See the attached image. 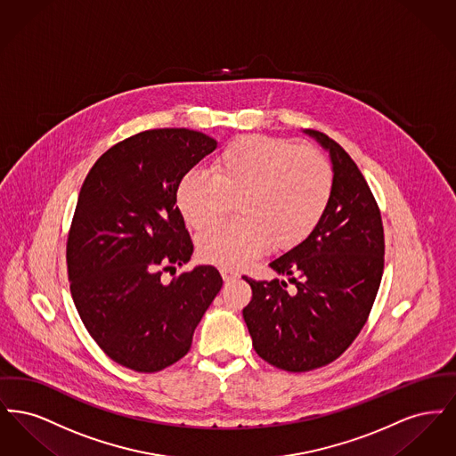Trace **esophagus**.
Wrapping results in <instances>:
<instances>
[{"label":"esophagus","instance_id":"1","mask_svg":"<svg viewBox=\"0 0 456 456\" xmlns=\"http://www.w3.org/2000/svg\"><path fill=\"white\" fill-rule=\"evenodd\" d=\"M220 273H222L224 282H231V281H234V279H238L239 277L238 272H234V270H231V268H222Z\"/></svg>","mask_w":456,"mask_h":456}]
</instances>
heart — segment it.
<instances>
[{"label":"heart","mask_w":456,"mask_h":456,"mask_svg":"<svg viewBox=\"0 0 456 456\" xmlns=\"http://www.w3.org/2000/svg\"><path fill=\"white\" fill-rule=\"evenodd\" d=\"M333 193L335 173L320 151L249 134L218 153L212 173L184 174L175 203L186 224L201 231L238 201V218L198 239L203 260L234 268L256 258L268 244L279 251L299 246L325 218Z\"/></svg>","instance_id":"1"}]
</instances>
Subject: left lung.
I'll return each mask as SVG.
<instances>
[{"label": "left lung", "instance_id": "obj_1", "mask_svg": "<svg viewBox=\"0 0 456 456\" xmlns=\"http://www.w3.org/2000/svg\"><path fill=\"white\" fill-rule=\"evenodd\" d=\"M305 133L330 153L335 193L316 231L270 263L296 289L244 277L253 290L242 309L253 347L290 372L323 368L347 350L368 322L385 266L381 214L364 175L335 140Z\"/></svg>", "mask_w": 456, "mask_h": 456}]
</instances>
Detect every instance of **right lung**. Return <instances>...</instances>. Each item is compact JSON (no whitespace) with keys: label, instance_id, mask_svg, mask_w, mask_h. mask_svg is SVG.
I'll return each instance as SVG.
<instances>
[{"label":"right lung","instance_id":"obj_1","mask_svg":"<svg viewBox=\"0 0 456 456\" xmlns=\"http://www.w3.org/2000/svg\"><path fill=\"white\" fill-rule=\"evenodd\" d=\"M216 147L200 131H142L102 153L82 184L66 242L71 297L97 346L136 372L184 357L222 287L210 265L162 281L193 255L177 184Z\"/></svg>","mask_w":456,"mask_h":456}]
</instances>
